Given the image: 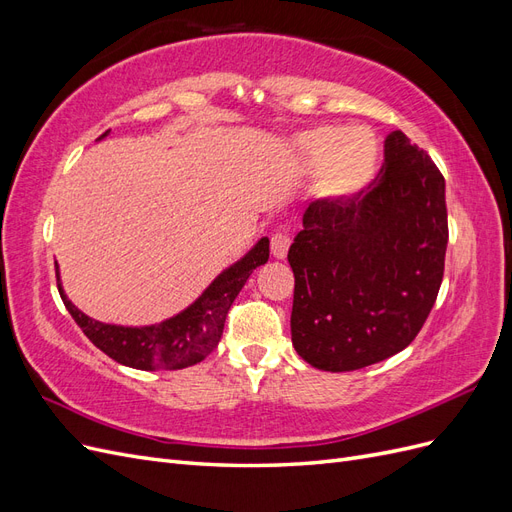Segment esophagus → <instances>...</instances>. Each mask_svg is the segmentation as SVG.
<instances>
[{
	"label": "esophagus",
	"instance_id": "esophagus-1",
	"mask_svg": "<svg viewBox=\"0 0 512 512\" xmlns=\"http://www.w3.org/2000/svg\"><path fill=\"white\" fill-rule=\"evenodd\" d=\"M288 247H290V235L286 230H275L271 235V254L275 258H286L288 254Z\"/></svg>",
	"mask_w": 512,
	"mask_h": 512
}]
</instances>
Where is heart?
Returning <instances> with one entry per match:
<instances>
[{
  "label": "heart",
  "instance_id": "b5f03b06",
  "mask_svg": "<svg viewBox=\"0 0 512 512\" xmlns=\"http://www.w3.org/2000/svg\"><path fill=\"white\" fill-rule=\"evenodd\" d=\"M297 151L309 170H320L316 190L342 203L363 192L378 168V141L367 128H316L297 138Z\"/></svg>",
  "mask_w": 512,
  "mask_h": 512
}]
</instances>
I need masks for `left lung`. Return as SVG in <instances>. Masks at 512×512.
<instances>
[{
    "mask_svg": "<svg viewBox=\"0 0 512 512\" xmlns=\"http://www.w3.org/2000/svg\"><path fill=\"white\" fill-rule=\"evenodd\" d=\"M444 177L395 130L376 181L350 200H314L288 262L292 346L324 371L380 363L421 331L444 275Z\"/></svg>",
    "mask_w": 512,
    "mask_h": 512,
    "instance_id": "left-lung-1",
    "label": "left lung"
}]
</instances>
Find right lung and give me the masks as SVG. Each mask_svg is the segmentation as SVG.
I'll return each mask as SVG.
<instances>
[{
    "label": "right lung",
    "instance_id": "1",
    "mask_svg": "<svg viewBox=\"0 0 512 512\" xmlns=\"http://www.w3.org/2000/svg\"><path fill=\"white\" fill-rule=\"evenodd\" d=\"M106 134L108 132H104L102 138ZM267 260L269 239L262 237L241 260L215 277L209 288L190 307H185L173 318L162 320L160 324H149V327H119V324H104L89 318L66 297L64 288H61L57 262L55 273L61 301H64L70 316L83 329L91 344L121 365L156 371L190 367L211 354L222 337L232 301L237 299L252 271L265 265Z\"/></svg>",
    "mask_w": 512,
    "mask_h": 512
}]
</instances>
